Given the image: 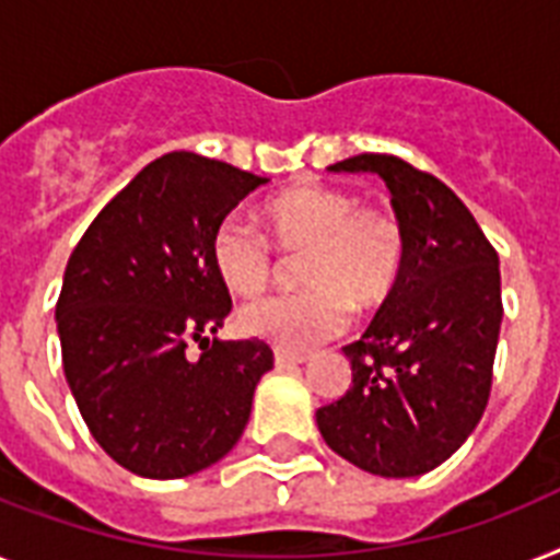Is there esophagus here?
Segmentation results:
<instances>
[{
	"mask_svg": "<svg viewBox=\"0 0 560 560\" xmlns=\"http://www.w3.org/2000/svg\"><path fill=\"white\" fill-rule=\"evenodd\" d=\"M276 368H295L302 365V362H307V357L304 353H290V351H276Z\"/></svg>",
	"mask_w": 560,
	"mask_h": 560,
	"instance_id": "obj_1",
	"label": "esophagus"
}]
</instances>
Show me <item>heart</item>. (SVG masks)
I'll use <instances>...</instances> for the list:
<instances>
[{"mask_svg":"<svg viewBox=\"0 0 560 560\" xmlns=\"http://www.w3.org/2000/svg\"><path fill=\"white\" fill-rule=\"evenodd\" d=\"M267 235L226 218L212 235V265L235 295L265 293L276 276L279 247L302 256V293L270 295L238 313L247 336L279 351H311L342 334L351 307L368 313L388 302L406 267L408 241L399 218L385 207L362 203L345 189L299 184L272 195L261 209Z\"/></svg>","mask_w":560,"mask_h":560,"instance_id":"b5f03b06","label":"heart"}]
</instances>
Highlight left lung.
<instances>
[{
  "label": "left lung",
  "instance_id": "obj_1",
  "mask_svg": "<svg viewBox=\"0 0 560 560\" xmlns=\"http://www.w3.org/2000/svg\"><path fill=\"white\" fill-rule=\"evenodd\" d=\"M334 172H376L406 230L397 290L359 342L353 383L316 411L325 443L380 477H417L448 460L480 422L501 336V265L466 203L394 154H357Z\"/></svg>",
  "mask_w": 560,
  "mask_h": 560
}]
</instances>
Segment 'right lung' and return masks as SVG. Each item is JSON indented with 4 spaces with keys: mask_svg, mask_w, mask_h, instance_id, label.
<instances>
[{
    "mask_svg": "<svg viewBox=\"0 0 560 560\" xmlns=\"http://www.w3.org/2000/svg\"><path fill=\"white\" fill-rule=\"evenodd\" d=\"M261 184L224 161L163 154L100 209L68 258L62 368L91 438L122 469L195 475L244 434L272 351L261 339L209 342L233 311L212 235ZM192 341L198 360L185 353Z\"/></svg>",
    "mask_w": 560,
    "mask_h": 560,
    "instance_id": "obj_1",
    "label": "right lung"
}]
</instances>
